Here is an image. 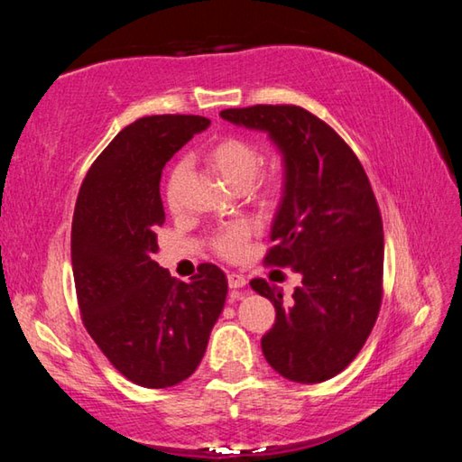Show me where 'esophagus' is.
Instances as JSON below:
<instances>
[{
	"mask_svg": "<svg viewBox=\"0 0 462 462\" xmlns=\"http://www.w3.org/2000/svg\"><path fill=\"white\" fill-rule=\"evenodd\" d=\"M228 285H230V289H240L246 285V279L238 275V273H228Z\"/></svg>",
	"mask_w": 462,
	"mask_h": 462,
	"instance_id": "1",
	"label": "esophagus"
}]
</instances>
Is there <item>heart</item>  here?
<instances>
[{
  "label": "heart",
  "instance_id": "1",
  "mask_svg": "<svg viewBox=\"0 0 462 462\" xmlns=\"http://www.w3.org/2000/svg\"><path fill=\"white\" fill-rule=\"evenodd\" d=\"M203 161L214 169L232 189H250L254 198L263 203H273L281 198L287 187V162L281 156L271 159L267 165L258 169L263 162V151L254 140L242 136H220L201 151ZM185 173V162H175L169 171L165 198L169 206H175L177 189ZM248 230L245 226H232L214 234L212 248L224 259H238L246 248Z\"/></svg>",
  "mask_w": 462,
  "mask_h": 462
}]
</instances>
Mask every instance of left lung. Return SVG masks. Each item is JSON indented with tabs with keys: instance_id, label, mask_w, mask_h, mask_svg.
<instances>
[{
	"instance_id": "obj_1",
	"label": "left lung",
	"mask_w": 462,
	"mask_h": 462,
	"mask_svg": "<svg viewBox=\"0 0 462 462\" xmlns=\"http://www.w3.org/2000/svg\"><path fill=\"white\" fill-rule=\"evenodd\" d=\"M269 132L287 162V187L264 263L301 275L291 303L264 279L250 287L275 306L263 336L267 363L295 383H322L361 353L383 300V222L361 161L338 132L300 106L220 112Z\"/></svg>"
}]
</instances>
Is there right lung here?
<instances>
[{"label":"right lung","instance_id":"1","mask_svg":"<svg viewBox=\"0 0 462 462\" xmlns=\"http://www.w3.org/2000/svg\"><path fill=\"white\" fill-rule=\"evenodd\" d=\"M201 116H146L118 132L83 179L71 228V261L83 326L128 381L165 389L201 363L228 281L212 263L191 283L152 261L165 224L161 175Z\"/></svg>","mask_w":462,"mask_h":462}]
</instances>
